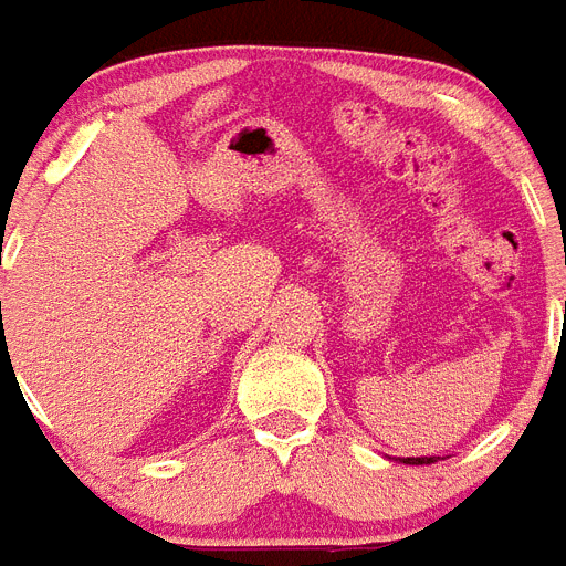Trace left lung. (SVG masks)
Returning <instances> with one entry per match:
<instances>
[{"instance_id":"left-lung-1","label":"left lung","mask_w":566,"mask_h":566,"mask_svg":"<svg viewBox=\"0 0 566 566\" xmlns=\"http://www.w3.org/2000/svg\"><path fill=\"white\" fill-rule=\"evenodd\" d=\"M436 459H406V464H432Z\"/></svg>"}]
</instances>
